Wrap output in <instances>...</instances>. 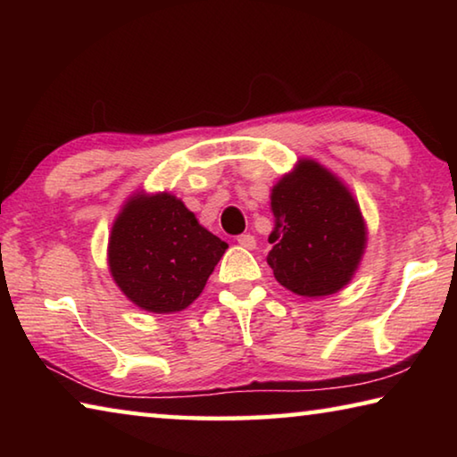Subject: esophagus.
Listing matches in <instances>:
<instances>
[{"mask_svg": "<svg viewBox=\"0 0 457 457\" xmlns=\"http://www.w3.org/2000/svg\"><path fill=\"white\" fill-rule=\"evenodd\" d=\"M236 242H237L239 245H242V247H245V250H253V247H256V237H253L252 234L237 236Z\"/></svg>", "mask_w": 457, "mask_h": 457, "instance_id": "1", "label": "esophagus"}]
</instances>
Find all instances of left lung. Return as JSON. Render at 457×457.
<instances>
[{
	"mask_svg": "<svg viewBox=\"0 0 457 457\" xmlns=\"http://www.w3.org/2000/svg\"><path fill=\"white\" fill-rule=\"evenodd\" d=\"M270 207L266 260L276 280L306 298L345 288L367 245L365 220L346 185L316 161L300 159L272 187Z\"/></svg>",
	"mask_w": 457,
	"mask_h": 457,
	"instance_id": "left-lung-1",
	"label": "left lung"
}]
</instances>
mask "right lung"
Wrapping results in <instances>:
<instances>
[{
	"instance_id": "obj_1",
	"label": "right lung",
	"mask_w": 457,
	"mask_h": 457,
	"mask_svg": "<svg viewBox=\"0 0 457 457\" xmlns=\"http://www.w3.org/2000/svg\"><path fill=\"white\" fill-rule=\"evenodd\" d=\"M228 244L207 231L171 193L127 199L108 237V268L130 303L154 314L187 308Z\"/></svg>"
}]
</instances>
